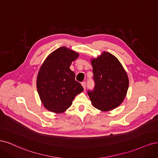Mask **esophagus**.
I'll return each instance as SVG.
<instances>
[{
	"mask_svg": "<svg viewBox=\"0 0 158 158\" xmlns=\"http://www.w3.org/2000/svg\"><path fill=\"white\" fill-rule=\"evenodd\" d=\"M81 85H82V86H83V89L85 90V89H86V82H82L81 83Z\"/></svg>",
	"mask_w": 158,
	"mask_h": 158,
	"instance_id": "esophagus-1",
	"label": "esophagus"
}]
</instances>
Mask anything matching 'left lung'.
<instances>
[{
  "mask_svg": "<svg viewBox=\"0 0 158 158\" xmlns=\"http://www.w3.org/2000/svg\"><path fill=\"white\" fill-rule=\"evenodd\" d=\"M94 87L88 90L94 107L110 111L123 101L129 88V79L123 66L114 55L104 52L91 61Z\"/></svg>",
  "mask_w": 158,
  "mask_h": 158,
  "instance_id": "8db88e82",
  "label": "left lung"
}]
</instances>
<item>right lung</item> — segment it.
I'll list each match as a JSON object with an SVG mask.
<instances>
[{"mask_svg":"<svg viewBox=\"0 0 158 158\" xmlns=\"http://www.w3.org/2000/svg\"><path fill=\"white\" fill-rule=\"evenodd\" d=\"M79 54L65 47L50 54L40 68L37 79L38 93L44 106L54 113H62L72 104L75 96L83 90L69 69Z\"/></svg>","mask_w":158,"mask_h":158,"instance_id":"1","label":"right lung"}]
</instances>
